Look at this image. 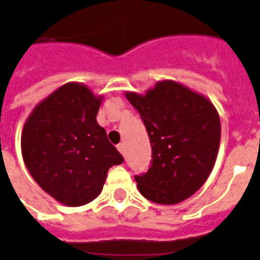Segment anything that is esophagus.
<instances>
[{
    "label": "esophagus",
    "mask_w": 260,
    "mask_h": 260,
    "mask_svg": "<svg viewBox=\"0 0 260 260\" xmlns=\"http://www.w3.org/2000/svg\"><path fill=\"white\" fill-rule=\"evenodd\" d=\"M117 147H118V150H119V153H121L122 155H125V154H126V146H125V143H123V142L119 143V145H118Z\"/></svg>",
    "instance_id": "1"
}]
</instances>
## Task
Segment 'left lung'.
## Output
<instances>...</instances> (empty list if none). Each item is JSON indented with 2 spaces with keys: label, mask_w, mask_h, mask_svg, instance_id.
<instances>
[{
  "label": "left lung",
  "mask_w": 260,
  "mask_h": 260,
  "mask_svg": "<svg viewBox=\"0 0 260 260\" xmlns=\"http://www.w3.org/2000/svg\"><path fill=\"white\" fill-rule=\"evenodd\" d=\"M142 118L151 145L149 170L135 175L138 190L159 205H175L202 187L215 164L220 121L205 96L173 81L146 95L126 94Z\"/></svg>",
  "instance_id": "left-lung-1"
}]
</instances>
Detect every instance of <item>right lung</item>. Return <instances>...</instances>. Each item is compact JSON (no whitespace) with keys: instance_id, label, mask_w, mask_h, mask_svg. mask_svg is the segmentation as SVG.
Returning <instances> with one entry per match:
<instances>
[{"instance_id":"obj_1","label":"right lung","mask_w":260,"mask_h":260,"mask_svg":"<svg viewBox=\"0 0 260 260\" xmlns=\"http://www.w3.org/2000/svg\"><path fill=\"white\" fill-rule=\"evenodd\" d=\"M100 105L86 86L66 83L42 101L23 126L21 149L30 175L66 206L95 199L109 169L123 162L96 123Z\"/></svg>"}]
</instances>
